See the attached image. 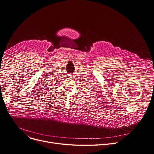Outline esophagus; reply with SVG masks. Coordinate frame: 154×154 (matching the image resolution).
<instances>
[{"mask_svg":"<svg viewBox=\"0 0 154 154\" xmlns=\"http://www.w3.org/2000/svg\"><path fill=\"white\" fill-rule=\"evenodd\" d=\"M68 76L69 77H73V75L72 74H68Z\"/></svg>","mask_w":154,"mask_h":154,"instance_id":"obj_1","label":"esophagus"}]
</instances>
